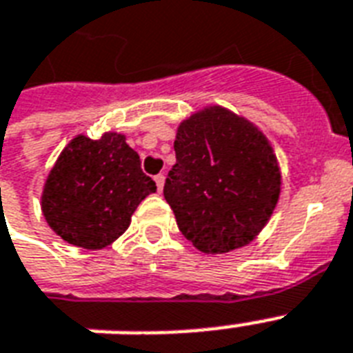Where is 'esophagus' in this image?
Returning a JSON list of instances; mask_svg holds the SVG:
<instances>
[{
	"instance_id": "esophagus-1",
	"label": "esophagus",
	"mask_w": 353,
	"mask_h": 353,
	"mask_svg": "<svg viewBox=\"0 0 353 353\" xmlns=\"http://www.w3.org/2000/svg\"><path fill=\"white\" fill-rule=\"evenodd\" d=\"M155 179V185H157V190H163V187H165V176H163V174H157V176L154 177Z\"/></svg>"
}]
</instances>
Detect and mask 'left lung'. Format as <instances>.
I'll return each mask as SVG.
<instances>
[{"label": "left lung", "instance_id": "left-lung-1", "mask_svg": "<svg viewBox=\"0 0 353 353\" xmlns=\"http://www.w3.org/2000/svg\"><path fill=\"white\" fill-rule=\"evenodd\" d=\"M165 199L177 227L205 254L249 245L279 203L282 174L256 124L218 104L179 122Z\"/></svg>", "mask_w": 353, "mask_h": 353}]
</instances>
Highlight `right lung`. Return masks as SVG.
Here are the masks:
<instances>
[{
  "mask_svg": "<svg viewBox=\"0 0 353 353\" xmlns=\"http://www.w3.org/2000/svg\"><path fill=\"white\" fill-rule=\"evenodd\" d=\"M155 190L124 133L104 132L99 139L80 133L58 155L40 205L63 241L99 251L124 234L139 203Z\"/></svg>",
  "mask_w": 353,
  "mask_h": 353,
  "instance_id": "add662e5",
  "label": "right lung"
}]
</instances>
